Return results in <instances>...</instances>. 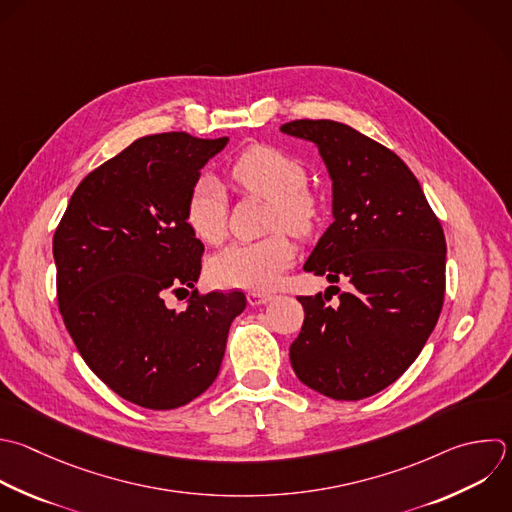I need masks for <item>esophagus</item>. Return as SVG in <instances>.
Wrapping results in <instances>:
<instances>
[{"mask_svg": "<svg viewBox=\"0 0 512 512\" xmlns=\"http://www.w3.org/2000/svg\"><path fill=\"white\" fill-rule=\"evenodd\" d=\"M274 298V294L270 292H248V304L250 306H260V304H268Z\"/></svg>", "mask_w": 512, "mask_h": 512, "instance_id": "obj_1", "label": "esophagus"}]
</instances>
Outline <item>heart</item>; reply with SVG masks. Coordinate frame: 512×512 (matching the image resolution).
I'll return each instance as SVG.
<instances>
[{
	"label": "heart",
	"instance_id": "1",
	"mask_svg": "<svg viewBox=\"0 0 512 512\" xmlns=\"http://www.w3.org/2000/svg\"><path fill=\"white\" fill-rule=\"evenodd\" d=\"M232 178L246 192L270 200L268 228H286L292 234H308L318 216L316 198L304 188L306 172L288 154L256 144L246 148L232 164ZM188 228L208 244H216L226 232V198L212 178L198 180L186 200ZM296 246L284 232L258 242H236L208 264L210 280L220 288L264 292L278 284L294 264Z\"/></svg>",
	"mask_w": 512,
	"mask_h": 512
}]
</instances>
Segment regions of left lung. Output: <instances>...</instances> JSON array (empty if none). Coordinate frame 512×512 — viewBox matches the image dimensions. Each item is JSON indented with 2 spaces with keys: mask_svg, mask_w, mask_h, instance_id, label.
I'll return each instance as SVG.
<instances>
[{
  "mask_svg": "<svg viewBox=\"0 0 512 512\" xmlns=\"http://www.w3.org/2000/svg\"><path fill=\"white\" fill-rule=\"evenodd\" d=\"M280 130L314 142L332 180L334 222L304 270L348 282L336 305L327 304V290L298 296L304 324L290 362L312 390L360 400L402 376L434 330L444 300V232L392 150L332 120H294Z\"/></svg>",
  "mask_w": 512,
  "mask_h": 512,
  "instance_id": "obj_1",
  "label": "left lung"
}]
</instances>
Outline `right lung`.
I'll list each match as a JSON object with an SVG mask.
<instances>
[{
    "label": "right lung",
    "mask_w": 512,
    "mask_h": 512,
    "mask_svg": "<svg viewBox=\"0 0 512 512\" xmlns=\"http://www.w3.org/2000/svg\"><path fill=\"white\" fill-rule=\"evenodd\" d=\"M228 138L166 132L136 140L90 172L54 234L58 306L92 372L122 398L172 410L218 376L242 292L198 294L204 244L186 200ZM193 288L187 308L165 294Z\"/></svg>",
    "instance_id": "obj_1"
}]
</instances>
